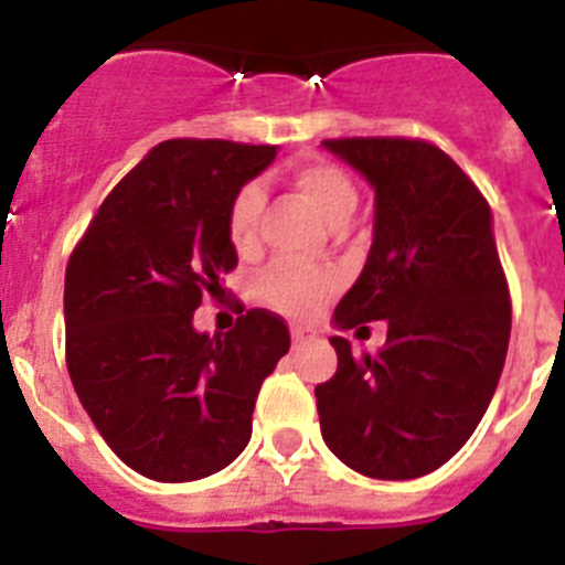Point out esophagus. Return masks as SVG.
Listing matches in <instances>:
<instances>
[{"mask_svg":"<svg viewBox=\"0 0 565 565\" xmlns=\"http://www.w3.org/2000/svg\"><path fill=\"white\" fill-rule=\"evenodd\" d=\"M291 339H294V348H302V344H311L317 342V331L313 328H291Z\"/></svg>","mask_w":565,"mask_h":565,"instance_id":"esophagus-1","label":"esophagus"}]
</instances>
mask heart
<instances>
[{"instance_id":"obj_1","label":"heart","mask_w":565,"mask_h":565,"mask_svg":"<svg viewBox=\"0 0 565 565\" xmlns=\"http://www.w3.org/2000/svg\"><path fill=\"white\" fill-rule=\"evenodd\" d=\"M288 183L331 228H342L356 212V183L351 181V174L333 167V163H299L288 174ZM263 206H266V192L259 183H246L234 194L232 206H228V237L239 252H248L257 243ZM333 291H337L333 274L294 266V263H279L259 279L263 302L277 308L279 313H288V317H311Z\"/></svg>"}]
</instances>
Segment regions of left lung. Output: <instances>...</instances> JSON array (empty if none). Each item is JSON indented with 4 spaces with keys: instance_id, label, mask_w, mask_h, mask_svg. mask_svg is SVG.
<instances>
[{
    "instance_id": "1",
    "label": "left lung",
    "mask_w": 565,
    "mask_h": 565,
    "mask_svg": "<svg viewBox=\"0 0 565 565\" xmlns=\"http://www.w3.org/2000/svg\"><path fill=\"white\" fill-rule=\"evenodd\" d=\"M328 152L376 192L373 243L333 326L384 319L379 353L353 356L317 384L328 450L367 478L411 481L461 450L507 362L509 288L492 212L450 154L407 138H342Z\"/></svg>"
}]
</instances>
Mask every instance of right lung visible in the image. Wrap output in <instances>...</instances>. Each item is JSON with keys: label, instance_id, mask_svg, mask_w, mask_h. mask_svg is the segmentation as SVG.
Returning a JSON list of instances; mask_svg holds the SVG:
<instances>
[{"label": "right lung", "instance_id": "right-lung-1", "mask_svg": "<svg viewBox=\"0 0 565 565\" xmlns=\"http://www.w3.org/2000/svg\"><path fill=\"white\" fill-rule=\"evenodd\" d=\"M277 147L163 141L102 203L64 277L67 371L109 450L163 483L228 467L252 438L259 384L291 348L286 322L246 311L223 337L194 328L237 266L234 194Z\"/></svg>", "mask_w": 565, "mask_h": 565}]
</instances>
